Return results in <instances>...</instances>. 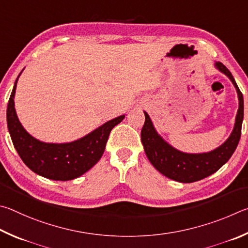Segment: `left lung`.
I'll list each match as a JSON object with an SVG mask.
<instances>
[{
  "label": "left lung",
  "mask_w": 248,
  "mask_h": 248,
  "mask_svg": "<svg viewBox=\"0 0 248 248\" xmlns=\"http://www.w3.org/2000/svg\"><path fill=\"white\" fill-rule=\"evenodd\" d=\"M217 68L224 73L236 88L240 107L235 119L233 132L228 140L218 148L207 154H184L176 150L164 141L155 132L149 115L145 113V124L141 128V142L145 153L151 164L169 179L181 183H193L214 174L223 164L231 158L241 138L243 116H244V100L231 72L218 62Z\"/></svg>",
  "instance_id": "8db88e82"
}]
</instances>
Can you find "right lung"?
Instances as JSON below:
<instances>
[{
    "instance_id": "1",
    "label": "right lung",
    "mask_w": 248,
    "mask_h": 248,
    "mask_svg": "<svg viewBox=\"0 0 248 248\" xmlns=\"http://www.w3.org/2000/svg\"><path fill=\"white\" fill-rule=\"evenodd\" d=\"M17 80L18 78L7 104V127L13 145L26 166L37 174L54 181L74 180L93 168L103 155L112 128L125 115L107 122L87 136L68 144L39 141L25 131L17 117L14 108Z\"/></svg>"
}]
</instances>
